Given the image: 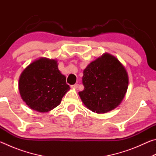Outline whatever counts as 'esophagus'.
I'll use <instances>...</instances> for the list:
<instances>
[{
  "mask_svg": "<svg viewBox=\"0 0 156 156\" xmlns=\"http://www.w3.org/2000/svg\"><path fill=\"white\" fill-rule=\"evenodd\" d=\"M78 87V84H73V85H72V87L74 88V89H77Z\"/></svg>",
  "mask_w": 156,
  "mask_h": 156,
  "instance_id": "esophagus-1",
  "label": "esophagus"
}]
</instances>
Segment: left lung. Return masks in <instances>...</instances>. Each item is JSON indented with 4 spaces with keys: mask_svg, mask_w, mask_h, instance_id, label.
I'll list each match as a JSON object with an SVG mask.
<instances>
[{
    "mask_svg": "<svg viewBox=\"0 0 156 156\" xmlns=\"http://www.w3.org/2000/svg\"><path fill=\"white\" fill-rule=\"evenodd\" d=\"M84 90L79 92L84 105L93 112L104 113L120 105L127 90L129 78L115 57L105 54L83 72Z\"/></svg>",
    "mask_w": 156,
    "mask_h": 156,
    "instance_id": "left-lung-1",
    "label": "left lung"
}]
</instances>
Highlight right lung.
I'll return each mask as SVG.
<instances>
[{"label":"right lung","mask_w":156,"mask_h":156,"mask_svg":"<svg viewBox=\"0 0 156 156\" xmlns=\"http://www.w3.org/2000/svg\"><path fill=\"white\" fill-rule=\"evenodd\" d=\"M18 88L29 107L44 113L60 105L69 86L58 70L56 60L40 58L21 73Z\"/></svg>","instance_id":"add662e5"}]
</instances>
